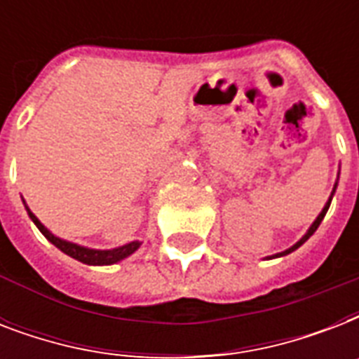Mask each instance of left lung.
Masks as SVG:
<instances>
[{"mask_svg":"<svg viewBox=\"0 0 359 359\" xmlns=\"http://www.w3.org/2000/svg\"><path fill=\"white\" fill-rule=\"evenodd\" d=\"M334 191H335V190H334ZM332 196H334V194H332ZM330 203H332V197H330V201H328V205H326V207H324V210H323V212H320V216H318V218H317V219H315V224H313V225H311V227H309V231H307V235H306V236H304V238H302V240H300V242H296V244H294V245H292V248H290V250L283 251V253H278V255H276V257L287 255V253H290V251H294V250H296V248H300V245H302V244H304V242H306V240H307V238H309V236H311V235H313V233H315V231H317V227H318V225H320V222H323V218H324V216H326V212H328V207H330Z\"/></svg>","mask_w":359,"mask_h":359,"instance_id":"left-lung-1","label":"left lung"}]
</instances>
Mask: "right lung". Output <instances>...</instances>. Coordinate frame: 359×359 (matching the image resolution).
<instances>
[{
    "instance_id": "add662e5",
    "label": "right lung",
    "mask_w": 359,
    "mask_h": 359,
    "mask_svg": "<svg viewBox=\"0 0 359 359\" xmlns=\"http://www.w3.org/2000/svg\"><path fill=\"white\" fill-rule=\"evenodd\" d=\"M27 210H29V208H27ZM29 218L33 219V224L39 227V231H41L42 235L46 236L55 248H59L63 253L70 255L72 259H76V261L86 262V264H97V266H100V264H114V262L123 261V259H126L128 255H132V253L140 248V242H130V244L123 245V248H117V250H89V248H81V245L72 244V242H65V240L53 236L31 212Z\"/></svg>"
}]
</instances>
